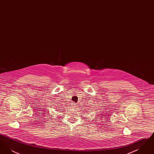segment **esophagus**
Wrapping results in <instances>:
<instances>
[{"instance_id":"obj_1","label":"esophagus","mask_w":154,"mask_h":154,"mask_svg":"<svg viewBox=\"0 0 154 154\" xmlns=\"http://www.w3.org/2000/svg\"><path fill=\"white\" fill-rule=\"evenodd\" d=\"M73 104H75V103H73Z\"/></svg>"}]
</instances>
